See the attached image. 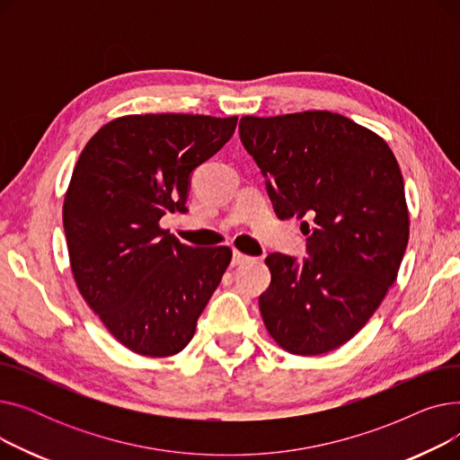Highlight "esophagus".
<instances>
[{"label": "esophagus", "instance_id": "obj_1", "mask_svg": "<svg viewBox=\"0 0 460 460\" xmlns=\"http://www.w3.org/2000/svg\"><path fill=\"white\" fill-rule=\"evenodd\" d=\"M250 261H252L250 255H244V253H240V252H233V261H231L233 267H240V264L250 262Z\"/></svg>", "mask_w": 460, "mask_h": 460}]
</instances>
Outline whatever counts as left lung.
<instances>
[{
    "mask_svg": "<svg viewBox=\"0 0 460 460\" xmlns=\"http://www.w3.org/2000/svg\"><path fill=\"white\" fill-rule=\"evenodd\" d=\"M238 130L278 217H300L307 234L302 262L264 261V326L291 354L330 352L366 326L397 279L410 233L399 164L380 136L332 111L246 115Z\"/></svg>",
    "mask_w": 460,
    "mask_h": 460,
    "instance_id": "1",
    "label": "left lung"
}]
</instances>
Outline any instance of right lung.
<instances>
[{"mask_svg":"<svg viewBox=\"0 0 460 460\" xmlns=\"http://www.w3.org/2000/svg\"><path fill=\"white\" fill-rule=\"evenodd\" d=\"M238 117L125 115L84 147L63 203L70 269L89 307L136 354L181 352L233 252L191 248L160 227L186 212L191 172L231 139Z\"/></svg>","mask_w":460,"mask_h":460,"instance_id":"obj_1","label":"right lung"}]
</instances>
